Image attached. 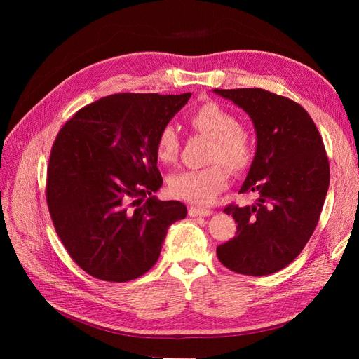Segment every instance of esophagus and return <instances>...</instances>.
I'll return each mask as SVG.
<instances>
[{
  "instance_id": "34e87169",
  "label": "esophagus",
  "mask_w": 359,
  "mask_h": 359,
  "mask_svg": "<svg viewBox=\"0 0 359 359\" xmlns=\"http://www.w3.org/2000/svg\"><path fill=\"white\" fill-rule=\"evenodd\" d=\"M212 211L211 210H205V208H196V206H190L189 208V215L190 217H205V215H211Z\"/></svg>"
}]
</instances>
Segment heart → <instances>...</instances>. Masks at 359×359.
<instances>
[{
  "mask_svg": "<svg viewBox=\"0 0 359 359\" xmlns=\"http://www.w3.org/2000/svg\"><path fill=\"white\" fill-rule=\"evenodd\" d=\"M190 126L196 132L211 137L208 151L210 166L202 169H187L172 173L168 189L172 196L191 203L208 205L229 184V168L241 172L248 168L255 156V139L250 128L238 123L236 115L217 102H205L189 115ZM156 156L173 165L180 156V137L173 126L160 128L156 139Z\"/></svg>",
  "mask_w": 359,
  "mask_h": 359,
  "instance_id": "obj_1",
  "label": "heart"
}]
</instances>
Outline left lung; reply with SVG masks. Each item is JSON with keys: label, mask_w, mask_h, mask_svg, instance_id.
I'll list each match as a JSON object with an SVG mask.
<instances>
[{"label": "left lung", "mask_w": 359, "mask_h": 359, "mask_svg": "<svg viewBox=\"0 0 359 359\" xmlns=\"http://www.w3.org/2000/svg\"><path fill=\"white\" fill-rule=\"evenodd\" d=\"M250 115L257 148L240 193H255L252 206L223 210L236 236L217 247L233 273L266 276L287 266L316 229L330 186V161L316 124L301 104L260 88L214 90Z\"/></svg>", "instance_id": "obj_1"}]
</instances>
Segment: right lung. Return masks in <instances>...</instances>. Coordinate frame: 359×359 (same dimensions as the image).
<instances>
[{"mask_svg":"<svg viewBox=\"0 0 359 359\" xmlns=\"http://www.w3.org/2000/svg\"><path fill=\"white\" fill-rule=\"evenodd\" d=\"M191 93H123L83 106L50 149L46 202L67 253L94 278L124 283L153 268L187 206L151 196L163 178L156 139Z\"/></svg>","mask_w":359,"mask_h":359,"instance_id":"1","label":"right lung"}]
</instances>
